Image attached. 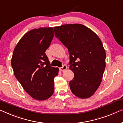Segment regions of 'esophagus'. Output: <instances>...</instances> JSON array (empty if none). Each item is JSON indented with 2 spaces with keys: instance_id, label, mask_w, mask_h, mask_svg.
Returning a JSON list of instances; mask_svg holds the SVG:
<instances>
[{
  "instance_id": "obj_1",
  "label": "esophagus",
  "mask_w": 123,
  "mask_h": 123,
  "mask_svg": "<svg viewBox=\"0 0 123 123\" xmlns=\"http://www.w3.org/2000/svg\"><path fill=\"white\" fill-rule=\"evenodd\" d=\"M67 68V66L66 65H63L62 66V67H60V70L61 71H65L66 70Z\"/></svg>"
}]
</instances>
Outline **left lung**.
<instances>
[{
	"mask_svg": "<svg viewBox=\"0 0 123 123\" xmlns=\"http://www.w3.org/2000/svg\"><path fill=\"white\" fill-rule=\"evenodd\" d=\"M55 37L68 50L70 68L74 73L70 81L72 92L88 98L101 84L105 68L106 53L101 40L89 28L68 24L53 28Z\"/></svg>",
	"mask_w": 123,
	"mask_h": 123,
	"instance_id": "left-lung-1",
	"label": "left lung"
}]
</instances>
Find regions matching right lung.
Segmentation results:
<instances>
[{
	"label": "right lung",
	"mask_w": 123,
	"mask_h": 123,
	"mask_svg": "<svg viewBox=\"0 0 123 123\" xmlns=\"http://www.w3.org/2000/svg\"><path fill=\"white\" fill-rule=\"evenodd\" d=\"M53 35L52 27L29 31L19 41L12 56L15 77L28 94L38 100L47 99L54 92L58 68L51 66L45 53Z\"/></svg>",
	"instance_id": "obj_1"
}]
</instances>
